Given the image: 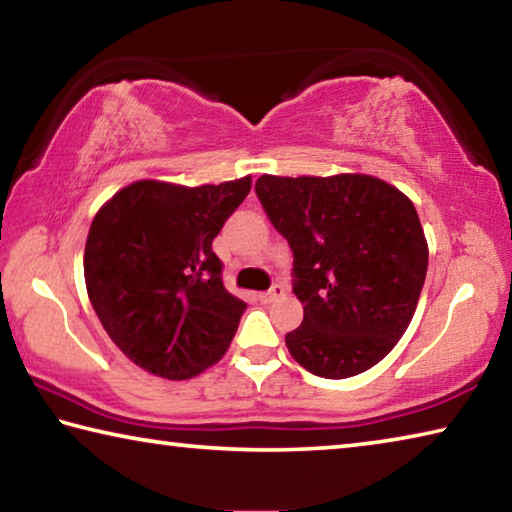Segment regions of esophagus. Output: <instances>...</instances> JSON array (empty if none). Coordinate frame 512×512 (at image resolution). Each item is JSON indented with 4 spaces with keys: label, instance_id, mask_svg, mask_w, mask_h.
Returning <instances> with one entry per match:
<instances>
[{
    "label": "esophagus",
    "instance_id": "obj_1",
    "mask_svg": "<svg viewBox=\"0 0 512 512\" xmlns=\"http://www.w3.org/2000/svg\"><path fill=\"white\" fill-rule=\"evenodd\" d=\"M282 296H284V287L282 284H275V287H271L266 293H259V300H262L264 305H271V302L280 300Z\"/></svg>",
    "mask_w": 512,
    "mask_h": 512
}]
</instances>
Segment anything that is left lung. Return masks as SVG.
Masks as SVG:
<instances>
[{
  "instance_id": "obj_1",
  "label": "left lung",
  "mask_w": 512,
  "mask_h": 512,
  "mask_svg": "<svg viewBox=\"0 0 512 512\" xmlns=\"http://www.w3.org/2000/svg\"><path fill=\"white\" fill-rule=\"evenodd\" d=\"M255 192L293 250L305 318L287 334L311 375L345 379L391 352L427 277L429 246L409 196L366 173L257 178Z\"/></svg>"
}]
</instances>
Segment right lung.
<instances>
[{"instance_id":"add662e5","label":"right lung","mask_w":512,"mask_h":512,"mask_svg":"<svg viewBox=\"0 0 512 512\" xmlns=\"http://www.w3.org/2000/svg\"><path fill=\"white\" fill-rule=\"evenodd\" d=\"M250 185V176L201 187L137 180L94 216L85 287L103 329L135 366L192 379L228 350L246 302L223 287L212 241Z\"/></svg>"}]
</instances>
